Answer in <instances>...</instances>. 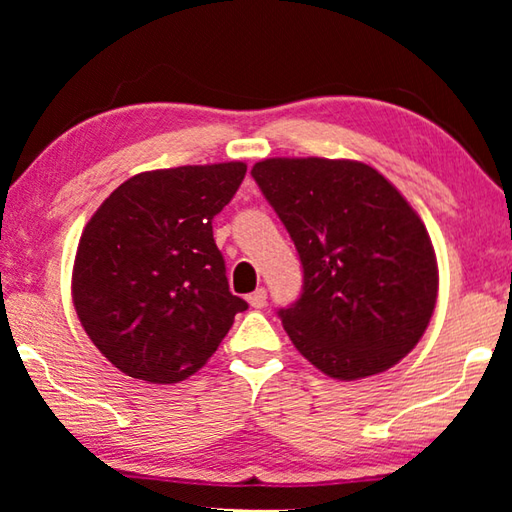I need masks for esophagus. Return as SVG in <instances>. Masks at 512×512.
<instances>
[{
  "label": "esophagus",
  "instance_id": "34e87169",
  "mask_svg": "<svg viewBox=\"0 0 512 512\" xmlns=\"http://www.w3.org/2000/svg\"><path fill=\"white\" fill-rule=\"evenodd\" d=\"M248 302H250V307L264 309V307H266V289H257V291L250 293Z\"/></svg>",
  "mask_w": 512,
  "mask_h": 512
}]
</instances>
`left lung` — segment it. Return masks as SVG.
Wrapping results in <instances>:
<instances>
[{"instance_id": "8db88e82", "label": "left lung", "mask_w": 512, "mask_h": 512, "mask_svg": "<svg viewBox=\"0 0 512 512\" xmlns=\"http://www.w3.org/2000/svg\"><path fill=\"white\" fill-rule=\"evenodd\" d=\"M250 176L300 255V298L277 311L298 352L341 381L393 368L422 339L438 296L420 216L357 160L268 158Z\"/></svg>"}]
</instances>
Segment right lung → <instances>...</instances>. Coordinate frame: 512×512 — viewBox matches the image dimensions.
I'll use <instances>...</instances> for the list:
<instances>
[{"instance_id":"1","label":"right lung","mask_w":512,"mask_h":512,"mask_svg":"<svg viewBox=\"0 0 512 512\" xmlns=\"http://www.w3.org/2000/svg\"><path fill=\"white\" fill-rule=\"evenodd\" d=\"M244 162L144 171L85 225L72 298L90 341L133 379L176 384L203 368L246 300L232 296L212 221Z\"/></svg>"}]
</instances>
